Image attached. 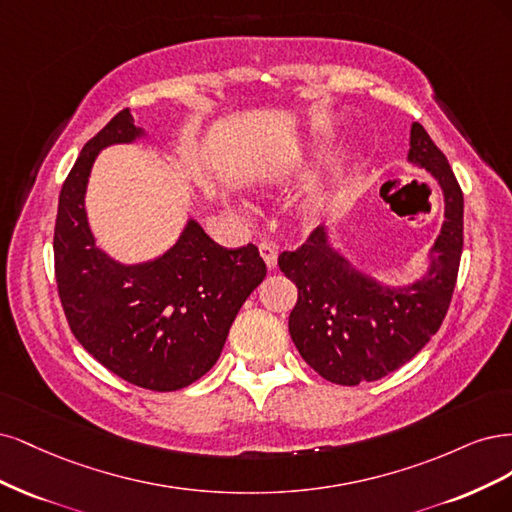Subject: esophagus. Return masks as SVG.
<instances>
[{"label": "esophagus", "mask_w": 512, "mask_h": 512, "mask_svg": "<svg viewBox=\"0 0 512 512\" xmlns=\"http://www.w3.org/2000/svg\"><path fill=\"white\" fill-rule=\"evenodd\" d=\"M259 255L263 257V261H266V266H268L270 270L276 268V263H278V251H276L274 244L261 242V244H259Z\"/></svg>", "instance_id": "34e87169"}]
</instances>
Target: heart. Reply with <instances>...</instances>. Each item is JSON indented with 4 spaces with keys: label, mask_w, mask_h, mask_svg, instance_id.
Returning <instances> with one entry per match:
<instances>
[{
    "label": "heart",
    "mask_w": 512,
    "mask_h": 512,
    "mask_svg": "<svg viewBox=\"0 0 512 512\" xmlns=\"http://www.w3.org/2000/svg\"><path fill=\"white\" fill-rule=\"evenodd\" d=\"M323 202H325V197H323V195H315V197H312V200L308 202L306 210H308L310 214H317V212L323 208Z\"/></svg>",
    "instance_id": "1"
}]
</instances>
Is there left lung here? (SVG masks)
Instances as JSON below:
<instances>
[{
  "instance_id": "8db88e82",
  "label": "left lung",
  "mask_w": 512,
  "mask_h": 512,
  "mask_svg": "<svg viewBox=\"0 0 512 512\" xmlns=\"http://www.w3.org/2000/svg\"><path fill=\"white\" fill-rule=\"evenodd\" d=\"M408 161L430 172L444 195V223L427 272L410 285H383L329 244L321 225L278 268L298 287L289 334L325 381L353 387L378 381L415 357L438 332L455 289L464 246V193L447 157L423 125L410 127Z\"/></svg>"
}]
</instances>
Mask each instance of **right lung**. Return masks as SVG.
Segmentation results:
<instances>
[{"instance_id":"right-lung-1","label":"right lung","mask_w":512,"mask_h":512,"mask_svg":"<svg viewBox=\"0 0 512 512\" xmlns=\"http://www.w3.org/2000/svg\"><path fill=\"white\" fill-rule=\"evenodd\" d=\"M142 136L125 108L82 146L59 193L55 278L65 319L87 353L131 385L176 391L217 364L266 263L255 244L223 249L193 219L153 261L125 266L97 249L85 210L93 161L102 148Z\"/></svg>"}]
</instances>
